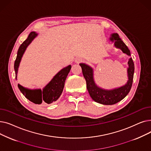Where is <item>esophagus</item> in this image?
Here are the masks:
<instances>
[{
    "label": "esophagus",
    "instance_id": "1",
    "mask_svg": "<svg viewBox=\"0 0 151 151\" xmlns=\"http://www.w3.org/2000/svg\"><path fill=\"white\" fill-rule=\"evenodd\" d=\"M81 61H82V59L80 58H78L75 59V62L76 63H80Z\"/></svg>",
    "mask_w": 151,
    "mask_h": 151
}]
</instances>
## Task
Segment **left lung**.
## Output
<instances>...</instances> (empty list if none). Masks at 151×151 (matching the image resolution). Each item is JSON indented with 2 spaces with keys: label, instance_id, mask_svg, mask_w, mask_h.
Returning <instances> with one entry per match:
<instances>
[{
  "label": "left lung",
  "instance_id": "1",
  "mask_svg": "<svg viewBox=\"0 0 151 151\" xmlns=\"http://www.w3.org/2000/svg\"><path fill=\"white\" fill-rule=\"evenodd\" d=\"M109 40L114 42V46L117 48L121 49L124 53L130 55V51L128 47L117 33L111 35ZM128 64L129 80L127 83L120 88L111 90H105L99 88L95 83L93 77V69L85 63H80V65L81 67L83 74L86 81L87 89L93 100L103 105H114L126 97L131 89L133 83L134 66L132 58L129 59Z\"/></svg>",
  "mask_w": 151,
  "mask_h": 151
}]
</instances>
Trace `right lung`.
<instances>
[{
    "label": "right lung",
    "instance_id": "add662e5",
    "mask_svg": "<svg viewBox=\"0 0 151 151\" xmlns=\"http://www.w3.org/2000/svg\"><path fill=\"white\" fill-rule=\"evenodd\" d=\"M35 32H32L29 35L27 38L24 42L19 46L17 59L15 60L14 68L15 71L16 79L17 78L18 70L19 65L22 55L24 52L27 46L32 42V41L37 36ZM71 65H68L62 69L55 75L51 81L47 84L43 90L38 89H29L24 88L20 84H18V88L21 93L30 101L35 104H50L51 103L56 101L60 96L63 91L66 78L71 69Z\"/></svg>",
    "mask_w": 151,
    "mask_h": 151
}]
</instances>
